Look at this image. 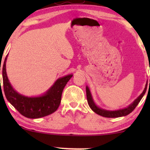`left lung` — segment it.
I'll return each mask as SVG.
<instances>
[{
    "label": "left lung",
    "mask_w": 150,
    "mask_h": 150,
    "mask_svg": "<svg viewBox=\"0 0 150 150\" xmlns=\"http://www.w3.org/2000/svg\"><path fill=\"white\" fill-rule=\"evenodd\" d=\"M147 82L146 83L145 87H144L142 94H141L132 103V104H130L128 106H127L126 108H122V109L115 110V111H108V110L104 109V108H101L97 106V104L94 103L92 94H91L90 90H89V88L87 86V87H86V93H87V102H88V104L89 107L91 108V109H92L94 113H97L98 115H100L101 116L106 117V118H118V117L125 116H127V115H128L129 113H131L132 111L135 109L136 106H137V104H139V102H140L141 99H142V98L143 97V96L144 95V94H145L146 90H147Z\"/></svg>",
    "instance_id": "8db88e82"
}]
</instances>
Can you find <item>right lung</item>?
Returning <instances> with one entry per match:
<instances>
[{
	"instance_id": "right-lung-1",
	"label": "right lung",
	"mask_w": 150,
	"mask_h": 150,
	"mask_svg": "<svg viewBox=\"0 0 150 150\" xmlns=\"http://www.w3.org/2000/svg\"><path fill=\"white\" fill-rule=\"evenodd\" d=\"M7 57L8 55L5 58L2 70L3 89L8 101L22 116L29 118H39L55 112L61 104L63 89L73 75L58 78L42 95L27 97L16 92L10 84L6 73Z\"/></svg>"
}]
</instances>
